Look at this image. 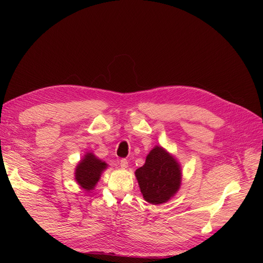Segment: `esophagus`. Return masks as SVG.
<instances>
[{
	"mask_svg": "<svg viewBox=\"0 0 263 263\" xmlns=\"http://www.w3.org/2000/svg\"><path fill=\"white\" fill-rule=\"evenodd\" d=\"M119 164H120V167H121V168H127V167H128V161H127L126 159L120 160Z\"/></svg>",
	"mask_w": 263,
	"mask_h": 263,
	"instance_id": "1",
	"label": "esophagus"
}]
</instances>
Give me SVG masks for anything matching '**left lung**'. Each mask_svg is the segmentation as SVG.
<instances>
[{
  "instance_id": "1",
  "label": "left lung",
  "mask_w": 263,
  "mask_h": 263,
  "mask_svg": "<svg viewBox=\"0 0 263 263\" xmlns=\"http://www.w3.org/2000/svg\"><path fill=\"white\" fill-rule=\"evenodd\" d=\"M144 199L151 204H161L172 199L181 186L182 170L175 156L155 146L146 157L145 164L135 171Z\"/></svg>"
}]
</instances>
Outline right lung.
Instances as JSON below:
<instances>
[{
  "mask_svg": "<svg viewBox=\"0 0 263 263\" xmlns=\"http://www.w3.org/2000/svg\"><path fill=\"white\" fill-rule=\"evenodd\" d=\"M108 167L107 163L97 158L92 153H86L74 170L77 183L86 192L92 191L99 182L102 173Z\"/></svg>",
  "mask_w": 263,
  "mask_h": 263,
  "instance_id": "1",
  "label": "right lung"
}]
</instances>
